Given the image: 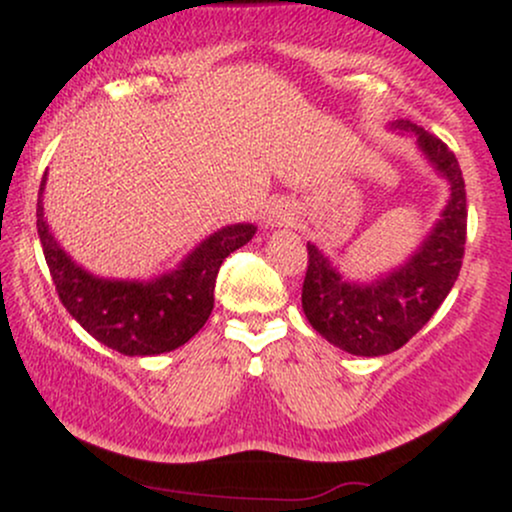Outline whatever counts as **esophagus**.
I'll return each mask as SVG.
<instances>
[{"label": "esophagus", "mask_w": 512, "mask_h": 512, "mask_svg": "<svg viewBox=\"0 0 512 512\" xmlns=\"http://www.w3.org/2000/svg\"><path fill=\"white\" fill-rule=\"evenodd\" d=\"M291 219H293V214L286 204H272V207L267 209V226L269 228L286 226V223H291Z\"/></svg>", "instance_id": "obj_1"}]
</instances>
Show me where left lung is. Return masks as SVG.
<instances>
[{
  "label": "left lung",
  "instance_id": "8db88e82",
  "mask_svg": "<svg viewBox=\"0 0 512 512\" xmlns=\"http://www.w3.org/2000/svg\"><path fill=\"white\" fill-rule=\"evenodd\" d=\"M390 127L414 134L426 161L448 180L450 197L409 260L370 281L346 279L325 252L308 243L303 313L315 332L354 356L392 354L431 320L455 286L467 240V192L455 154L409 120Z\"/></svg>",
  "mask_w": 512,
  "mask_h": 512
}]
</instances>
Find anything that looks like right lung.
Wrapping results in <instances>:
<instances>
[{"label": "right lung", "mask_w": 512, "mask_h": 512, "mask_svg": "<svg viewBox=\"0 0 512 512\" xmlns=\"http://www.w3.org/2000/svg\"><path fill=\"white\" fill-rule=\"evenodd\" d=\"M38 192V236L55 289L69 315L93 339L125 356L166 354L190 342L214 308L216 274L231 252L255 236L252 223H233L204 238L173 272L156 279H105L76 264L52 236Z\"/></svg>", "instance_id": "1"}]
</instances>
